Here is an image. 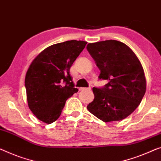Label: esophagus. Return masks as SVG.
<instances>
[{
  "instance_id": "obj_1",
  "label": "esophagus",
  "mask_w": 161,
  "mask_h": 161,
  "mask_svg": "<svg viewBox=\"0 0 161 161\" xmlns=\"http://www.w3.org/2000/svg\"><path fill=\"white\" fill-rule=\"evenodd\" d=\"M90 90H91V88H90V87H87V88H86V87H80V91Z\"/></svg>"
}]
</instances>
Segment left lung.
Returning a JSON list of instances; mask_svg holds the SVG:
<instances>
[{
	"instance_id": "1",
	"label": "left lung",
	"mask_w": 161,
	"mask_h": 161,
	"mask_svg": "<svg viewBox=\"0 0 161 161\" xmlns=\"http://www.w3.org/2000/svg\"><path fill=\"white\" fill-rule=\"evenodd\" d=\"M100 74L108 80L104 87H93L95 98L87 109L103 121H120L140 104L146 91V80L138 58L130 47L114 40L87 45Z\"/></svg>"
}]
</instances>
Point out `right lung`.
<instances>
[{"mask_svg": "<svg viewBox=\"0 0 161 161\" xmlns=\"http://www.w3.org/2000/svg\"><path fill=\"white\" fill-rule=\"evenodd\" d=\"M87 42L69 40L50 45L33 60L25 76L28 105L46 124L61 116L66 100L78 92L70 68Z\"/></svg>", "mask_w": 161, "mask_h": 161, "instance_id": "1", "label": "right lung"}]
</instances>
